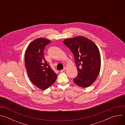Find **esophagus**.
Wrapping results in <instances>:
<instances>
[{"label":"esophagus","instance_id":"esophagus-1","mask_svg":"<svg viewBox=\"0 0 125 125\" xmlns=\"http://www.w3.org/2000/svg\"><path fill=\"white\" fill-rule=\"evenodd\" d=\"M65 69H66V68L65 67L63 70H60V72H64V71H65Z\"/></svg>","mask_w":125,"mask_h":125}]
</instances>
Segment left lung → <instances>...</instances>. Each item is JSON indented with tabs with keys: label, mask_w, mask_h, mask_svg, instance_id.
<instances>
[{
	"label": "left lung",
	"mask_w": 125,
	"mask_h": 125,
	"mask_svg": "<svg viewBox=\"0 0 125 125\" xmlns=\"http://www.w3.org/2000/svg\"><path fill=\"white\" fill-rule=\"evenodd\" d=\"M63 43L71 50L75 58L78 76L74 82L83 88L90 86L95 81L100 70L101 58L97 46L83 36L66 39Z\"/></svg>",
	"instance_id": "8db88e82"
}]
</instances>
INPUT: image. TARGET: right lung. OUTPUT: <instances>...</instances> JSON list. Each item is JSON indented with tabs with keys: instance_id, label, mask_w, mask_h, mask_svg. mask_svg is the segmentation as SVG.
Wrapping results in <instances>:
<instances>
[{
	"instance_id": "obj_1",
	"label": "right lung",
	"mask_w": 125,
	"mask_h": 125,
	"mask_svg": "<svg viewBox=\"0 0 125 125\" xmlns=\"http://www.w3.org/2000/svg\"><path fill=\"white\" fill-rule=\"evenodd\" d=\"M50 42L44 38L35 39L29 45L25 54V66L30 80L43 90L49 87L57 78V74L44 58L45 47Z\"/></svg>"
}]
</instances>
